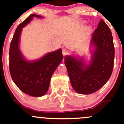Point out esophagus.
<instances>
[{
  "instance_id": "34e87169",
  "label": "esophagus",
  "mask_w": 124,
  "mask_h": 124,
  "mask_svg": "<svg viewBox=\"0 0 124 124\" xmlns=\"http://www.w3.org/2000/svg\"><path fill=\"white\" fill-rule=\"evenodd\" d=\"M68 53V51L67 50L66 48H63V49H62V54H63V56H65V55H67Z\"/></svg>"
}]
</instances>
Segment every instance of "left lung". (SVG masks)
Masks as SVG:
<instances>
[{"instance_id": "obj_1", "label": "left lung", "mask_w": 124, "mask_h": 124, "mask_svg": "<svg viewBox=\"0 0 124 124\" xmlns=\"http://www.w3.org/2000/svg\"><path fill=\"white\" fill-rule=\"evenodd\" d=\"M90 42L94 49L87 65L82 58L70 55L65 57L71 85L77 93L82 94H90L101 88L113 70V38L110 29L103 20L94 31Z\"/></svg>"}]
</instances>
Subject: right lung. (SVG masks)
<instances>
[{
    "mask_svg": "<svg viewBox=\"0 0 124 124\" xmlns=\"http://www.w3.org/2000/svg\"><path fill=\"white\" fill-rule=\"evenodd\" d=\"M31 15L20 24L16 30L9 49V70L12 80L23 92L33 97H41L47 92L51 78L63 59L62 49L49 52L41 59L27 61L20 50V37L22 28L33 17Z\"/></svg>",
    "mask_w": 124,
    "mask_h": 124,
    "instance_id": "obj_1",
    "label": "right lung"
}]
</instances>
